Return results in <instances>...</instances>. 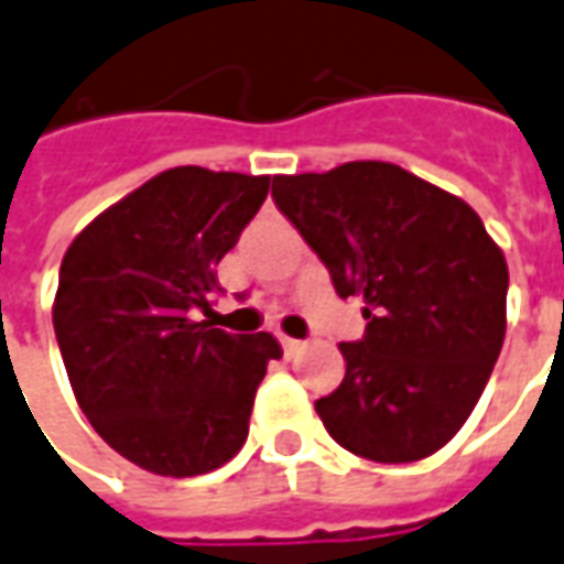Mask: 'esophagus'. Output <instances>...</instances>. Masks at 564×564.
<instances>
[{
    "label": "esophagus",
    "instance_id": "obj_1",
    "mask_svg": "<svg viewBox=\"0 0 564 564\" xmlns=\"http://www.w3.org/2000/svg\"><path fill=\"white\" fill-rule=\"evenodd\" d=\"M281 345H283V354H286V357H295V354L302 350V345H305V341H299V338H290V336H281Z\"/></svg>",
    "mask_w": 564,
    "mask_h": 564
}]
</instances>
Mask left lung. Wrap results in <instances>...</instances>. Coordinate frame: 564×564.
<instances>
[{"label": "left lung", "instance_id": "obj_1", "mask_svg": "<svg viewBox=\"0 0 564 564\" xmlns=\"http://www.w3.org/2000/svg\"><path fill=\"white\" fill-rule=\"evenodd\" d=\"M271 198L364 299L366 333L341 341L345 378L314 409L338 446L378 464L421 460L470 419L501 354L507 259L482 219L388 161L274 176Z\"/></svg>", "mask_w": 564, "mask_h": 564}]
</instances>
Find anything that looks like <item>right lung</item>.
Instances as JSON below:
<instances>
[{"label":"right lung","instance_id":"obj_1","mask_svg":"<svg viewBox=\"0 0 564 564\" xmlns=\"http://www.w3.org/2000/svg\"><path fill=\"white\" fill-rule=\"evenodd\" d=\"M271 176L173 167L112 204L63 256L54 333L82 412L149 474L198 476L241 452L271 333L231 336L210 311L219 259Z\"/></svg>","mask_w":564,"mask_h":564}]
</instances>
